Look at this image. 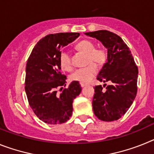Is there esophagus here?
<instances>
[{
    "label": "esophagus",
    "mask_w": 154,
    "mask_h": 154,
    "mask_svg": "<svg viewBox=\"0 0 154 154\" xmlns=\"http://www.w3.org/2000/svg\"><path fill=\"white\" fill-rule=\"evenodd\" d=\"M81 86L82 87V88H84V87L87 86V84H84V83H81Z\"/></svg>",
    "instance_id": "1"
}]
</instances>
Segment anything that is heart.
Returning a JSON list of instances; mask_svg holds the SVG:
<instances>
[{
  "instance_id": "heart-1",
  "label": "heart",
  "mask_w": 154,
  "mask_h": 154,
  "mask_svg": "<svg viewBox=\"0 0 154 154\" xmlns=\"http://www.w3.org/2000/svg\"><path fill=\"white\" fill-rule=\"evenodd\" d=\"M79 51L87 53L88 63L94 62L97 64H102L105 62L106 55L104 50L101 49H95L94 44L89 40H82L76 45ZM60 65L63 70L69 71L72 69V64L70 58L67 53L62 52L60 54ZM94 63H91L85 67L77 69L70 76L72 81H78L81 83H88L96 75L97 73V66Z\"/></svg>"
}]
</instances>
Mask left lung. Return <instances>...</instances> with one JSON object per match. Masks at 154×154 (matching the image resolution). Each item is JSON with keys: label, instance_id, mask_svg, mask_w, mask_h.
<instances>
[{"label": "left lung", "instance_id": "1", "mask_svg": "<svg viewBox=\"0 0 154 154\" xmlns=\"http://www.w3.org/2000/svg\"><path fill=\"white\" fill-rule=\"evenodd\" d=\"M85 35L99 40L108 49L107 61L97 79L101 82H112L105 91L101 85L94 87V113L102 121L118 120L125 114L136 96L138 68L129 47L118 35L107 30Z\"/></svg>", "mask_w": 154, "mask_h": 154}]
</instances>
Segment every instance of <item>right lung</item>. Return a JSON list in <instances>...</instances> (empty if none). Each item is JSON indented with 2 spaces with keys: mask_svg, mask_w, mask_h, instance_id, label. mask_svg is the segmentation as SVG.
<instances>
[{
  "mask_svg": "<svg viewBox=\"0 0 154 154\" xmlns=\"http://www.w3.org/2000/svg\"><path fill=\"white\" fill-rule=\"evenodd\" d=\"M80 35L66 32L48 35L37 42L26 64L25 92L29 105L40 120L50 125L66 122L71 117L73 101L81 91L78 81L67 88L66 77L60 73V49ZM61 88L58 93L57 88Z\"/></svg>",
  "mask_w": 154,
  "mask_h": 154,
  "instance_id": "obj_1",
  "label": "right lung"
}]
</instances>
